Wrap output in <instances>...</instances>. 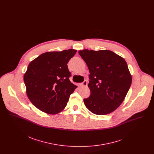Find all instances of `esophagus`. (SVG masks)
I'll return each instance as SVG.
<instances>
[{
    "label": "esophagus",
    "instance_id": "esophagus-1",
    "mask_svg": "<svg viewBox=\"0 0 154 154\" xmlns=\"http://www.w3.org/2000/svg\"><path fill=\"white\" fill-rule=\"evenodd\" d=\"M80 87H87L88 85V82L87 81L85 80L82 83H79V84Z\"/></svg>",
    "mask_w": 154,
    "mask_h": 154
}]
</instances>
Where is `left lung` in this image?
Listing matches in <instances>:
<instances>
[{
  "instance_id": "left-lung-1",
  "label": "left lung",
  "mask_w": 154,
  "mask_h": 154,
  "mask_svg": "<svg viewBox=\"0 0 154 154\" xmlns=\"http://www.w3.org/2000/svg\"><path fill=\"white\" fill-rule=\"evenodd\" d=\"M79 53L89 70L91 95L84 99L90 111L106 115L124 100L132 84V75L124 59L110 50H83Z\"/></svg>"
}]
</instances>
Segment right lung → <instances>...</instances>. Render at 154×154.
Returning <instances> with one entry per match:
<instances>
[{
	"instance_id": "add662e5",
	"label": "right lung",
	"mask_w": 154,
	"mask_h": 154,
	"mask_svg": "<svg viewBox=\"0 0 154 154\" xmlns=\"http://www.w3.org/2000/svg\"><path fill=\"white\" fill-rule=\"evenodd\" d=\"M77 50L47 52L30 62L23 75L26 95L38 109L56 114L67 105L77 87L72 83L67 67Z\"/></svg>"
}]
</instances>
